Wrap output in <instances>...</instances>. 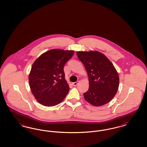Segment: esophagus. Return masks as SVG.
I'll return each mask as SVG.
<instances>
[{"instance_id": "esophagus-1", "label": "esophagus", "mask_w": 147, "mask_h": 147, "mask_svg": "<svg viewBox=\"0 0 147 147\" xmlns=\"http://www.w3.org/2000/svg\"><path fill=\"white\" fill-rule=\"evenodd\" d=\"M79 83H80V81H79V80H78V81H77L76 82H74V83H73L72 84H73V86H77V85L79 84Z\"/></svg>"}]
</instances>
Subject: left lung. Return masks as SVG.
I'll return each mask as SVG.
<instances>
[{"label":"left lung","instance_id":"obj_1","mask_svg":"<svg viewBox=\"0 0 147 147\" xmlns=\"http://www.w3.org/2000/svg\"><path fill=\"white\" fill-rule=\"evenodd\" d=\"M77 55L89 78V87L84 94L85 100L94 106L109 102L118 90L119 82V74L113 64L98 51H78Z\"/></svg>","mask_w":147,"mask_h":147}]
</instances>
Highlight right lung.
I'll return each mask as SVG.
<instances>
[{
    "instance_id": "add662e5",
    "label": "right lung",
    "mask_w": 147,
    "mask_h": 147,
    "mask_svg": "<svg viewBox=\"0 0 147 147\" xmlns=\"http://www.w3.org/2000/svg\"><path fill=\"white\" fill-rule=\"evenodd\" d=\"M74 53V51L51 49L35 60L28 75V81L31 91L39 103L53 106L65 98L69 86L63 68Z\"/></svg>"
}]
</instances>
